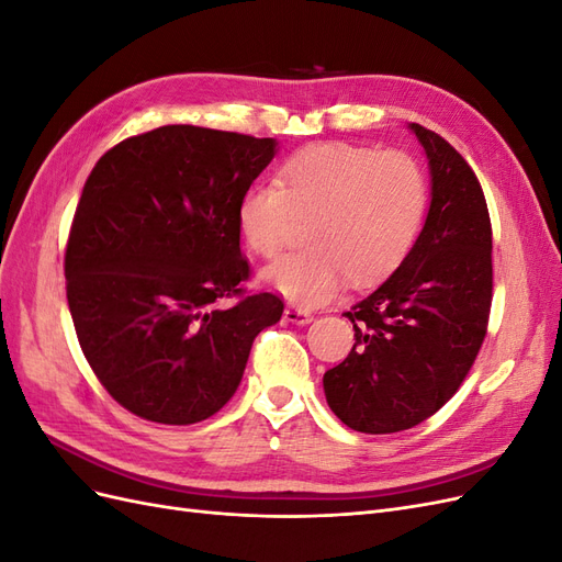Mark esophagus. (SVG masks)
Listing matches in <instances>:
<instances>
[{"label": "esophagus", "instance_id": "1", "mask_svg": "<svg viewBox=\"0 0 562 562\" xmlns=\"http://www.w3.org/2000/svg\"><path fill=\"white\" fill-rule=\"evenodd\" d=\"M283 318H285L288 323H295V326H307V323H312V321H314L312 312L302 310V307H285Z\"/></svg>", "mask_w": 562, "mask_h": 562}]
</instances>
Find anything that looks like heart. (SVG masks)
I'll return each mask as SVG.
<instances>
[{"label": "heart", "instance_id": "obj_1", "mask_svg": "<svg viewBox=\"0 0 562 562\" xmlns=\"http://www.w3.org/2000/svg\"><path fill=\"white\" fill-rule=\"evenodd\" d=\"M424 211L427 178L407 151L321 143L288 159L279 182L246 187L236 227L255 255L274 258L293 239L297 220H312L304 234L310 246L267 267L262 281L314 307L347 279L356 288L386 279L411 252Z\"/></svg>", "mask_w": 562, "mask_h": 562}]
</instances>
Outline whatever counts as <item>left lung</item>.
<instances>
[{
  "label": "left lung",
  "instance_id": "obj_1",
  "mask_svg": "<svg viewBox=\"0 0 562 562\" xmlns=\"http://www.w3.org/2000/svg\"><path fill=\"white\" fill-rule=\"evenodd\" d=\"M407 128L429 159L427 220L394 274L345 312L356 342L323 375L330 411L361 434L411 429L452 398L479 356L492 302L481 182L438 133Z\"/></svg>",
  "mask_w": 562,
  "mask_h": 562
}]
</instances>
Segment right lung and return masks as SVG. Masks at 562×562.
I'll use <instances>...</instances> for the list:
<instances>
[{
  "mask_svg": "<svg viewBox=\"0 0 562 562\" xmlns=\"http://www.w3.org/2000/svg\"><path fill=\"white\" fill-rule=\"evenodd\" d=\"M274 138L161 126L98 159L65 250L67 304L95 378L159 424L209 419L239 386L252 339L283 314L244 295L236 206ZM239 296L229 311L214 302Z\"/></svg>",
  "mask_w": 562,
  "mask_h": 562,
  "instance_id": "right-lung-1",
  "label": "right lung"
}]
</instances>
